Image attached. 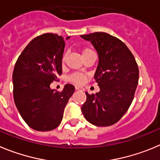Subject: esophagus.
Returning <instances> with one entry per match:
<instances>
[{
	"label": "esophagus",
	"instance_id": "esophagus-1",
	"mask_svg": "<svg viewBox=\"0 0 160 160\" xmlns=\"http://www.w3.org/2000/svg\"><path fill=\"white\" fill-rule=\"evenodd\" d=\"M75 88H76V90H77V91H83V90H84V88H83V87H80V86H76V87H75Z\"/></svg>",
	"mask_w": 160,
	"mask_h": 160
}]
</instances>
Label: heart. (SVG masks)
I'll use <instances>...</instances> for the list:
<instances>
[{"label": "heart", "mask_w": 160, "mask_h": 160, "mask_svg": "<svg viewBox=\"0 0 160 160\" xmlns=\"http://www.w3.org/2000/svg\"><path fill=\"white\" fill-rule=\"evenodd\" d=\"M89 51H92V50L89 49V48H84V49L83 50V53L88 52ZM65 58H66V54H64V56H63L62 57L63 61L65 60ZM70 80H71V81L74 82V83H81L84 81V80H85V76H84L83 74H82V73H75V74H73L72 76H71Z\"/></svg>", "instance_id": "b5f03b06"}]
</instances>
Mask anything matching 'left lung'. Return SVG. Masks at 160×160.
Wrapping results in <instances>:
<instances>
[{
  "label": "left lung",
  "instance_id": "obj_1",
  "mask_svg": "<svg viewBox=\"0 0 160 160\" xmlns=\"http://www.w3.org/2000/svg\"><path fill=\"white\" fill-rule=\"evenodd\" d=\"M90 41L99 57L94 79L100 92L89 95L81 111L89 123L111 126L126 113L133 100L139 81V68L126 44L106 32L81 35Z\"/></svg>",
  "mask_w": 160,
  "mask_h": 160
}]
</instances>
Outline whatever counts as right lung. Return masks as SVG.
Wrapping results in <instances>:
<instances>
[{
  "mask_svg": "<svg viewBox=\"0 0 160 160\" xmlns=\"http://www.w3.org/2000/svg\"><path fill=\"white\" fill-rule=\"evenodd\" d=\"M64 46L61 36L43 34L30 41L16 62L12 73L14 102L24 122L36 131L57 128L74 92V86L70 83L61 92L50 87L62 74Z\"/></svg>",
  "mask_w": 160,
  "mask_h": 160,
  "instance_id": "right-lung-1",
  "label": "right lung"
}]
</instances>
